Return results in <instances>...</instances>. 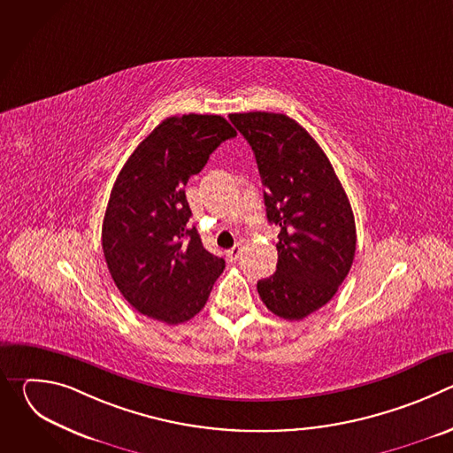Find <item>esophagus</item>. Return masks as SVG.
<instances>
[{"label": "esophagus", "mask_w": 453, "mask_h": 453, "mask_svg": "<svg viewBox=\"0 0 453 453\" xmlns=\"http://www.w3.org/2000/svg\"><path fill=\"white\" fill-rule=\"evenodd\" d=\"M240 254H242V245H240V243H236L234 247H231L229 250H226V256H227V260H229L231 264L238 260Z\"/></svg>", "instance_id": "esophagus-1"}]
</instances>
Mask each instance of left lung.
I'll list each match as a JSON object with an SVG mask.
<instances>
[{
	"label": "left lung",
	"mask_w": 453,
	"mask_h": 453,
	"mask_svg": "<svg viewBox=\"0 0 453 453\" xmlns=\"http://www.w3.org/2000/svg\"><path fill=\"white\" fill-rule=\"evenodd\" d=\"M229 119L254 152L267 219L280 226L276 273L257 281V294L274 315L301 320L335 296L351 269V204L328 156L296 119L262 111Z\"/></svg>",
	"instance_id": "obj_1"
}]
</instances>
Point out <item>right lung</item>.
<instances>
[{
  "instance_id": "1",
  "label": "right lung",
  "mask_w": 453,
  "mask_h": 453,
  "mask_svg": "<svg viewBox=\"0 0 453 453\" xmlns=\"http://www.w3.org/2000/svg\"><path fill=\"white\" fill-rule=\"evenodd\" d=\"M234 136L219 114L166 118L127 159L111 189L102 226L107 269L131 306L170 326L204 308L226 267L188 226L184 186Z\"/></svg>"
}]
</instances>
